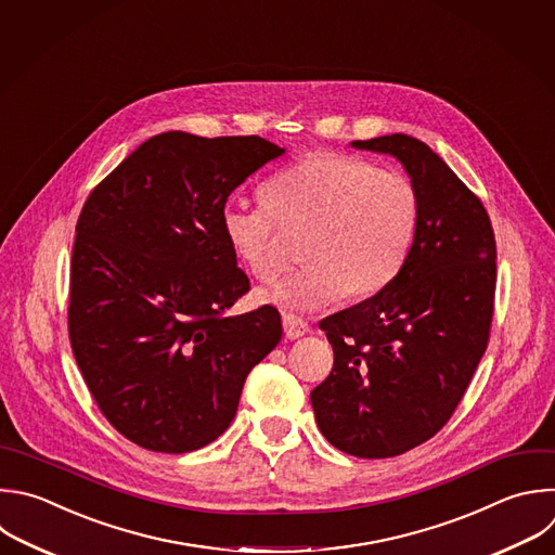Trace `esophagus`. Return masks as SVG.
Segmentation results:
<instances>
[{
    "label": "esophagus",
    "instance_id": "1",
    "mask_svg": "<svg viewBox=\"0 0 555 555\" xmlns=\"http://www.w3.org/2000/svg\"><path fill=\"white\" fill-rule=\"evenodd\" d=\"M283 331H285L287 339H298V337L309 333V324L302 318H298V315L285 313L283 315Z\"/></svg>",
    "mask_w": 555,
    "mask_h": 555
}]
</instances>
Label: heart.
<instances>
[{
  "instance_id": "heart-1",
  "label": "heart",
  "mask_w": 555,
  "mask_h": 555,
  "mask_svg": "<svg viewBox=\"0 0 555 555\" xmlns=\"http://www.w3.org/2000/svg\"><path fill=\"white\" fill-rule=\"evenodd\" d=\"M261 201V207L224 203L220 231L253 276L272 279L279 268L274 224H307L298 242L302 266L261 292L263 302L285 311L384 289L403 268L421 216L408 176L339 152H311L283 167L263 182Z\"/></svg>"
}]
</instances>
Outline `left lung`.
Listing matches in <instances>:
<instances>
[{
  "instance_id": "8db88e82",
  "label": "left lung",
  "mask_w": 555,
  "mask_h": 555,
  "mask_svg": "<svg viewBox=\"0 0 555 555\" xmlns=\"http://www.w3.org/2000/svg\"><path fill=\"white\" fill-rule=\"evenodd\" d=\"M350 147L395 156L421 203L399 274L320 322L333 371L311 392L315 423L335 449L379 460L434 438L462 401L488 344L496 246L479 198L427 143L386 134Z\"/></svg>"
}]
</instances>
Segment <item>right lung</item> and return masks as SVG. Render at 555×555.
<instances>
[{"mask_svg":"<svg viewBox=\"0 0 555 555\" xmlns=\"http://www.w3.org/2000/svg\"><path fill=\"white\" fill-rule=\"evenodd\" d=\"M287 150L250 137L160 132L87 198L76 227L69 339L106 421L158 453L207 447L281 341L274 307L224 315L250 289L220 231L240 184Z\"/></svg>","mask_w":555,"mask_h":555,"instance_id":"1","label":"right lung"}]
</instances>
